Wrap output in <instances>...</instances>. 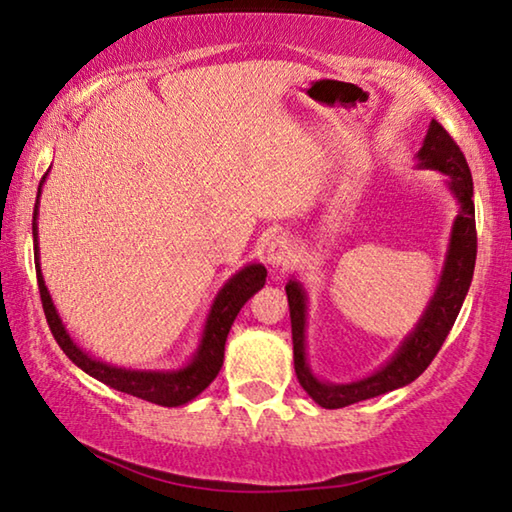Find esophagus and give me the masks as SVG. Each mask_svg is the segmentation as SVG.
I'll return each mask as SVG.
<instances>
[{"label": "esophagus", "instance_id": "34e87169", "mask_svg": "<svg viewBox=\"0 0 512 512\" xmlns=\"http://www.w3.org/2000/svg\"><path fill=\"white\" fill-rule=\"evenodd\" d=\"M291 259H294V246H291L289 239L278 237L266 246V262H269L271 269H285Z\"/></svg>", "mask_w": 512, "mask_h": 512}]
</instances>
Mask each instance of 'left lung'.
Returning a JSON list of instances; mask_svg holds the SVG:
<instances>
[{"label":"left lung","mask_w":512,"mask_h":512,"mask_svg":"<svg viewBox=\"0 0 512 512\" xmlns=\"http://www.w3.org/2000/svg\"><path fill=\"white\" fill-rule=\"evenodd\" d=\"M417 168L440 170L446 177V189L458 202V216L451 227L449 246H446L444 266L437 280V287L428 300L424 314L412 328L392 358L371 376H364L353 383H326L316 378L307 362L305 326H307V294L296 278L287 282V300L291 316V339H294V369L298 383L321 408L335 410L346 405L373 399L392 389L410 385L426 371L428 364L440 351L446 335L456 323V316L472 285L476 264V221H474V182L465 154L460 152L449 132L431 120L424 145L417 152Z\"/></svg>","instance_id":"left-lung-1"}]
</instances>
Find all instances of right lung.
I'll return each mask as SVG.
<instances>
[{
	"mask_svg": "<svg viewBox=\"0 0 512 512\" xmlns=\"http://www.w3.org/2000/svg\"><path fill=\"white\" fill-rule=\"evenodd\" d=\"M50 173V170H47ZM47 173L43 175L38 186L36 207H34V259H36V275H38V289L40 300H43V310L50 323V330L56 339V344L61 346V351L77 364L81 371H86L88 376H93L100 383L109 385L118 392L139 396L143 401L164 405V408H177L196 399L198 394L205 392L209 383L218 376V371L223 367V355H225V342L227 332H230L234 319L243 305L248 303L250 296H255L266 282V269L262 264H246L241 271L232 275L218 291L212 307H209L205 328H202L200 342L196 353L191 355V360L180 369H125V367H113L109 362L95 360L93 355H88L84 348L75 344V339L70 337V332L63 326L59 312L52 303L50 291L45 287L43 271H40V248H38V205H40V191L47 180Z\"/></svg>",
	"mask_w": 512,
	"mask_h": 512,
	"instance_id": "1",
	"label": "right lung"
}]
</instances>
